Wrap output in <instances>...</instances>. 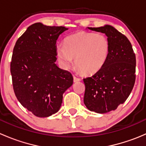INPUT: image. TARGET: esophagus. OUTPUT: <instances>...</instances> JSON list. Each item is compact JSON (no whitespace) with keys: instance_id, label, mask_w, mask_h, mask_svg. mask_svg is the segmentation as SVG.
Wrapping results in <instances>:
<instances>
[{"instance_id":"34e87169","label":"esophagus","mask_w":146,"mask_h":146,"mask_svg":"<svg viewBox=\"0 0 146 146\" xmlns=\"http://www.w3.org/2000/svg\"><path fill=\"white\" fill-rule=\"evenodd\" d=\"M80 78H79L76 77V76H73V81L74 82H76L78 81H80Z\"/></svg>"}]
</instances>
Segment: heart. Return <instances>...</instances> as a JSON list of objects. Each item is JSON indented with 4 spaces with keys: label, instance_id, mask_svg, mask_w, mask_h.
Masks as SVG:
<instances>
[{
    "label": "heart",
    "instance_id": "b5f03b06",
    "mask_svg": "<svg viewBox=\"0 0 146 146\" xmlns=\"http://www.w3.org/2000/svg\"><path fill=\"white\" fill-rule=\"evenodd\" d=\"M64 45H57L56 53L61 66L68 69L76 64L86 75H93L104 67L110 56L111 43L106 35L78 32L65 39Z\"/></svg>",
    "mask_w": 146,
    "mask_h": 146
}]
</instances>
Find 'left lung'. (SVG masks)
Wrapping results in <instances>:
<instances>
[{
  "label": "left lung",
  "mask_w": 146,
  "mask_h": 146,
  "mask_svg": "<svg viewBox=\"0 0 146 146\" xmlns=\"http://www.w3.org/2000/svg\"><path fill=\"white\" fill-rule=\"evenodd\" d=\"M88 28L105 34L111 43L104 67L83 79L84 104L90 111L104 114L117 110L131 92L136 80V56L128 38L112 26Z\"/></svg>",
  "instance_id": "1"
}]
</instances>
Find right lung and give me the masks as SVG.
Returning <instances> with one entry per match:
<instances>
[{
    "mask_svg": "<svg viewBox=\"0 0 146 146\" xmlns=\"http://www.w3.org/2000/svg\"><path fill=\"white\" fill-rule=\"evenodd\" d=\"M67 29L35 23L13 48L10 73L15 94L20 104L38 117L56 113L63 94L73 85L71 73L55 63L56 41Z\"/></svg>",
    "mask_w": 146,
    "mask_h": 146,
    "instance_id": "add662e5",
    "label": "right lung"
}]
</instances>
